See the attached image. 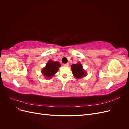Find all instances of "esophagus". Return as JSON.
Wrapping results in <instances>:
<instances>
[{
  "label": "esophagus",
  "mask_w": 129,
  "mask_h": 129,
  "mask_svg": "<svg viewBox=\"0 0 129 129\" xmlns=\"http://www.w3.org/2000/svg\"><path fill=\"white\" fill-rule=\"evenodd\" d=\"M64 66H66V67H68V66H69V63H66V64H63Z\"/></svg>",
  "instance_id": "1"
}]
</instances>
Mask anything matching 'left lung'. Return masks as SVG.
Listing matches in <instances>:
<instances>
[{
	"mask_svg": "<svg viewBox=\"0 0 129 129\" xmlns=\"http://www.w3.org/2000/svg\"><path fill=\"white\" fill-rule=\"evenodd\" d=\"M82 67V66L80 63L72 65L71 68L73 74L76 79H80L85 76V72Z\"/></svg>",
	"mask_w": 129,
	"mask_h": 129,
	"instance_id": "obj_1",
	"label": "left lung"
}]
</instances>
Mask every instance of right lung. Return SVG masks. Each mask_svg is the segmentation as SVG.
<instances>
[{
	"label": "right lung",
	"instance_id": "obj_1",
	"mask_svg": "<svg viewBox=\"0 0 129 129\" xmlns=\"http://www.w3.org/2000/svg\"><path fill=\"white\" fill-rule=\"evenodd\" d=\"M60 66L61 64L59 62H53L52 60H50L46 64V67L42 70V73L46 77H52L54 74L57 73L58 68Z\"/></svg>",
	"mask_w": 129,
	"mask_h": 129
}]
</instances>
